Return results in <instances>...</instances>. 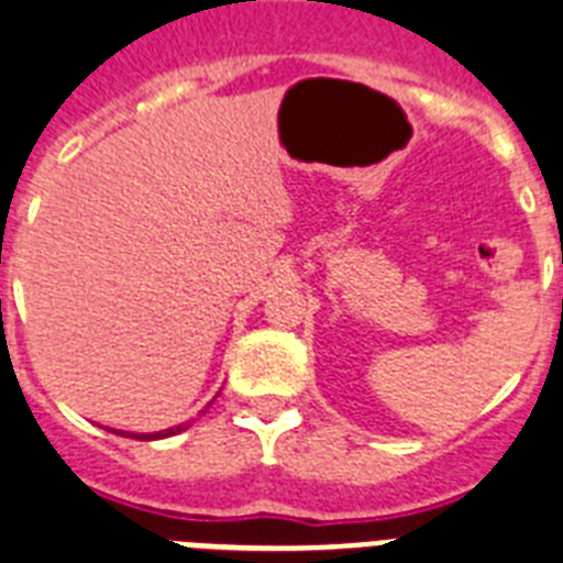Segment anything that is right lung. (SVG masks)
Segmentation results:
<instances>
[{"label":"right lung","mask_w":563,"mask_h":563,"mask_svg":"<svg viewBox=\"0 0 563 563\" xmlns=\"http://www.w3.org/2000/svg\"><path fill=\"white\" fill-rule=\"evenodd\" d=\"M174 432H183V427L165 429V432H157V434H140V441H154V438H168V434H174ZM120 434H122V432H120Z\"/></svg>","instance_id":"right-lung-1"}]
</instances>
